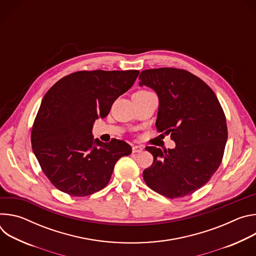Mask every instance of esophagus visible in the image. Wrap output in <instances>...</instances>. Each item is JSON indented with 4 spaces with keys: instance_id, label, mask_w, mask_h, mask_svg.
<instances>
[{
    "instance_id": "1",
    "label": "esophagus",
    "mask_w": 256,
    "mask_h": 256,
    "mask_svg": "<svg viewBox=\"0 0 256 256\" xmlns=\"http://www.w3.org/2000/svg\"><path fill=\"white\" fill-rule=\"evenodd\" d=\"M142 151V148L140 146H132V153H140Z\"/></svg>"
}]
</instances>
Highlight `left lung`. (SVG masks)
<instances>
[{
    "label": "left lung",
    "instance_id": "left-lung-1",
    "mask_svg": "<svg viewBox=\"0 0 256 256\" xmlns=\"http://www.w3.org/2000/svg\"><path fill=\"white\" fill-rule=\"evenodd\" d=\"M140 86L159 98L156 120L160 132L176 146L162 151L147 147L154 162L142 177L154 192L184 198L204 186L220 166L228 138L226 118L214 91L186 70L159 68L140 72Z\"/></svg>",
    "mask_w": 256,
    "mask_h": 256
}]
</instances>
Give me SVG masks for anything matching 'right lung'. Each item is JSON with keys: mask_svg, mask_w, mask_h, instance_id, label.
<instances>
[{"mask_svg": "<svg viewBox=\"0 0 256 256\" xmlns=\"http://www.w3.org/2000/svg\"><path fill=\"white\" fill-rule=\"evenodd\" d=\"M138 70H80L58 81L44 95L31 144L44 173L60 192L86 196L104 188L118 160L132 153L120 140L93 138L94 122L134 83Z\"/></svg>", "mask_w": 256, "mask_h": 256, "instance_id": "right-lung-1", "label": "right lung"}]
</instances>
